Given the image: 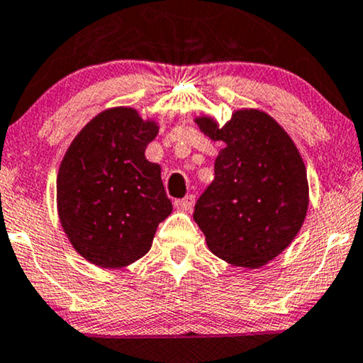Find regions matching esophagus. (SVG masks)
<instances>
[{
    "mask_svg": "<svg viewBox=\"0 0 363 363\" xmlns=\"http://www.w3.org/2000/svg\"><path fill=\"white\" fill-rule=\"evenodd\" d=\"M194 203H196V197L189 194V196H186L184 199L174 201V208L179 209V211H191L192 206H194Z\"/></svg>",
    "mask_w": 363,
    "mask_h": 363,
    "instance_id": "esophagus-1",
    "label": "esophagus"
}]
</instances>
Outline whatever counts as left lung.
<instances>
[{
	"label": "left lung",
	"mask_w": 363,
	"mask_h": 363,
	"mask_svg": "<svg viewBox=\"0 0 363 363\" xmlns=\"http://www.w3.org/2000/svg\"><path fill=\"white\" fill-rule=\"evenodd\" d=\"M196 123L224 147L214 181L197 199L194 221L213 253L233 266L261 268L295 240L308 211L306 167L295 142L266 112L242 108L223 127Z\"/></svg>",
	"instance_id": "left-lung-1"
}]
</instances>
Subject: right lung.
I'll return each instance as SVG.
<instances>
[{"label":"right lung","instance_id":"right-lung-1","mask_svg":"<svg viewBox=\"0 0 363 363\" xmlns=\"http://www.w3.org/2000/svg\"><path fill=\"white\" fill-rule=\"evenodd\" d=\"M159 125L135 108L113 107L77 134L57 177L58 218L79 255L100 268H123L152 246L172 213L159 164L145 147Z\"/></svg>","mask_w":363,"mask_h":363}]
</instances>
